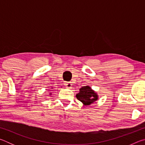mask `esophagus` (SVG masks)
I'll return each instance as SVG.
<instances>
[{"instance_id": "obj_1", "label": "esophagus", "mask_w": 145, "mask_h": 145, "mask_svg": "<svg viewBox=\"0 0 145 145\" xmlns=\"http://www.w3.org/2000/svg\"><path fill=\"white\" fill-rule=\"evenodd\" d=\"M65 85L66 88H68V89H70V88H72V84H71L70 82H66L65 84Z\"/></svg>"}]
</instances>
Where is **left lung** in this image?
Masks as SVG:
<instances>
[{"label": "left lung", "instance_id": "left-lung-1", "mask_svg": "<svg viewBox=\"0 0 145 145\" xmlns=\"http://www.w3.org/2000/svg\"><path fill=\"white\" fill-rule=\"evenodd\" d=\"M76 97L86 106L93 104L99 99L97 93L92 89L89 86H85L80 88L79 92L77 93Z\"/></svg>", "mask_w": 145, "mask_h": 145}]
</instances>
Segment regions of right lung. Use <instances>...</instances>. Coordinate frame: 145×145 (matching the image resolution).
I'll list each match as a JSON object with an SVG mask.
<instances>
[{
  "label": "right lung",
  "instance_id": "right-lung-1",
  "mask_svg": "<svg viewBox=\"0 0 145 145\" xmlns=\"http://www.w3.org/2000/svg\"><path fill=\"white\" fill-rule=\"evenodd\" d=\"M51 89H52V88H51ZM52 95V93H50V95Z\"/></svg>",
  "mask_w": 145,
  "mask_h": 145
}]
</instances>
